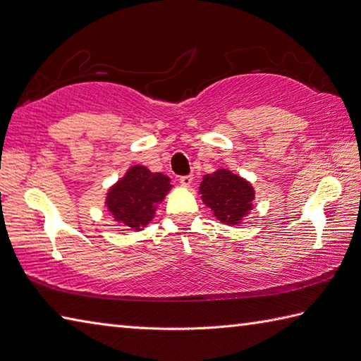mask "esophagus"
<instances>
[{
  "instance_id": "obj_1",
  "label": "esophagus",
  "mask_w": 361,
  "mask_h": 361,
  "mask_svg": "<svg viewBox=\"0 0 361 361\" xmlns=\"http://www.w3.org/2000/svg\"><path fill=\"white\" fill-rule=\"evenodd\" d=\"M192 178H194V175H183V176H180V183L183 186H189L190 183H192Z\"/></svg>"
}]
</instances>
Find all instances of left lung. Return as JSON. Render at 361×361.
<instances>
[{
    "mask_svg": "<svg viewBox=\"0 0 361 361\" xmlns=\"http://www.w3.org/2000/svg\"><path fill=\"white\" fill-rule=\"evenodd\" d=\"M200 192L203 202L214 211V216L228 225L240 221L251 209L255 198V190L248 181L224 169L204 176Z\"/></svg>",
    "mask_w": 361,
    "mask_h": 361,
    "instance_id": "obj_1",
    "label": "left lung"
}]
</instances>
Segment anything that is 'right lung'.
I'll return each mask as SVG.
<instances>
[{
	"label": "right lung",
	"mask_w": 361,
	"mask_h": 361,
	"mask_svg": "<svg viewBox=\"0 0 361 361\" xmlns=\"http://www.w3.org/2000/svg\"><path fill=\"white\" fill-rule=\"evenodd\" d=\"M171 189L167 176L153 173L144 166H135L113 186L106 197V206L119 224L141 229L153 219L155 203L161 202Z\"/></svg>",
	"instance_id": "add662e5"
}]
</instances>
